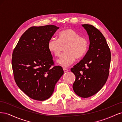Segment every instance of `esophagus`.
Returning a JSON list of instances; mask_svg holds the SVG:
<instances>
[{
    "mask_svg": "<svg viewBox=\"0 0 122 122\" xmlns=\"http://www.w3.org/2000/svg\"><path fill=\"white\" fill-rule=\"evenodd\" d=\"M63 70H64V72L65 73H66V72H67L68 71V70L67 68H64Z\"/></svg>",
    "mask_w": 122,
    "mask_h": 122,
    "instance_id": "1",
    "label": "esophagus"
}]
</instances>
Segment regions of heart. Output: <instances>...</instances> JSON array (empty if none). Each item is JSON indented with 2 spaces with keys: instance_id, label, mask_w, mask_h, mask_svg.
<instances>
[{
  "instance_id": "heart-1",
  "label": "heart",
  "mask_w": 122,
  "mask_h": 122,
  "mask_svg": "<svg viewBox=\"0 0 122 122\" xmlns=\"http://www.w3.org/2000/svg\"><path fill=\"white\" fill-rule=\"evenodd\" d=\"M66 52L57 61L58 64L67 67L86 54L89 47L88 40L81 36L71 28H66L58 34V39L51 38L48 43V49L55 57L61 55L62 47Z\"/></svg>"
}]
</instances>
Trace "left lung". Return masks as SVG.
<instances>
[{
	"instance_id": "left-lung-1",
	"label": "left lung",
	"mask_w": 122,
	"mask_h": 122,
	"mask_svg": "<svg viewBox=\"0 0 122 122\" xmlns=\"http://www.w3.org/2000/svg\"><path fill=\"white\" fill-rule=\"evenodd\" d=\"M82 26L89 36V49L71 71L76 77L73 84L75 94L88 98L97 93L107 80L111 53L105 37L97 28L90 24Z\"/></svg>"
}]
</instances>
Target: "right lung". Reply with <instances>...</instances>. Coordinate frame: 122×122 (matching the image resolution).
<instances>
[{"mask_svg":"<svg viewBox=\"0 0 122 122\" xmlns=\"http://www.w3.org/2000/svg\"><path fill=\"white\" fill-rule=\"evenodd\" d=\"M59 28L53 25L29 28L22 35L12 54L14 79L30 98L44 101L52 95L64 70L54 65L48 43Z\"/></svg>","mask_w":122,"mask_h":122,"instance_id":"add662e5","label":"right lung"}]
</instances>
